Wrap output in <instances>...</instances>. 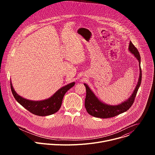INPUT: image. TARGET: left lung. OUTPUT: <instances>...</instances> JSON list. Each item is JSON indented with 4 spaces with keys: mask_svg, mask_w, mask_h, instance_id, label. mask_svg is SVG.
Listing matches in <instances>:
<instances>
[{
    "mask_svg": "<svg viewBox=\"0 0 155 155\" xmlns=\"http://www.w3.org/2000/svg\"><path fill=\"white\" fill-rule=\"evenodd\" d=\"M128 50L130 53L134 55L135 58L138 60L139 63V77L137 84L133 93H132V94L127 100L122 102L120 104L115 105H109L103 102L100 99H99V98L90 89V87L86 83H84L86 90V96L84 101V106L86 109L87 112L91 116L100 118H112L126 112L132 106V105L133 104L137 91L140 86L142 80L140 56L137 49L135 47V46L132 44V43L130 41L129 42Z\"/></svg>",
    "mask_w": 155,
    "mask_h": 155,
    "instance_id": "obj_1",
    "label": "left lung"
}]
</instances>
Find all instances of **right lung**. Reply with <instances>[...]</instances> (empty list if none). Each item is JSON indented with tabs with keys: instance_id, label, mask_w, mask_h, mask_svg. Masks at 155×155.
<instances>
[{
	"instance_id": "obj_1",
	"label": "right lung",
	"mask_w": 155,
	"mask_h": 155,
	"mask_svg": "<svg viewBox=\"0 0 155 155\" xmlns=\"http://www.w3.org/2000/svg\"><path fill=\"white\" fill-rule=\"evenodd\" d=\"M75 82L71 83L58 90L52 96L42 101H31L18 95L10 81L12 94L16 101L31 113L41 117L51 115L59 110L65 93L75 85Z\"/></svg>"
}]
</instances>
